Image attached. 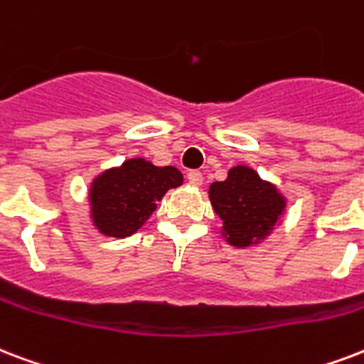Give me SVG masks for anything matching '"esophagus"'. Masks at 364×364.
I'll list each match as a JSON object with an SVG mask.
<instances>
[{
  "label": "esophagus",
  "instance_id": "obj_1",
  "mask_svg": "<svg viewBox=\"0 0 364 364\" xmlns=\"http://www.w3.org/2000/svg\"><path fill=\"white\" fill-rule=\"evenodd\" d=\"M187 179L191 185H194V187H200L202 181H204V177H202V173L198 170H191L187 173Z\"/></svg>",
  "mask_w": 364,
  "mask_h": 364
}]
</instances>
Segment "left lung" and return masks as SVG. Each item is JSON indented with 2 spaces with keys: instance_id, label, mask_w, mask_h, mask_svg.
<instances>
[{
  "instance_id": "left-lung-1",
  "label": "left lung",
  "mask_w": 364,
  "mask_h": 364,
  "mask_svg": "<svg viewBox=\"0 0 364 364\" xmlns=\"http://www.w3.org/2000/svg\"><path fill=\"white\" fill-rule=\"evenodd\" d=\"M208 193L223 221V237L238 248L267 237L287 206L282 194L246 166L229 170L225 181L212 183Z\"/></svg>"
}]
</instances>
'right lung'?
<instances>
[{
    "label": "right lung",
    "instance_id": "add662e5",
    "mask_svg": "<svg viewBox=\"0 0 364 364\" xmlns=\"http://www.w3.org/2000/svg\"><path fill=\"white\" fill-rule=\"evenodd\" d=\"M183 183L173 166L158 168L143 158H132L105 171L91 185V218L102 235L124 238L137 231L156 210V202Z\"/></svg>",
    "mask_w": 364,
    "mask_h": 364
}]
</instances>
